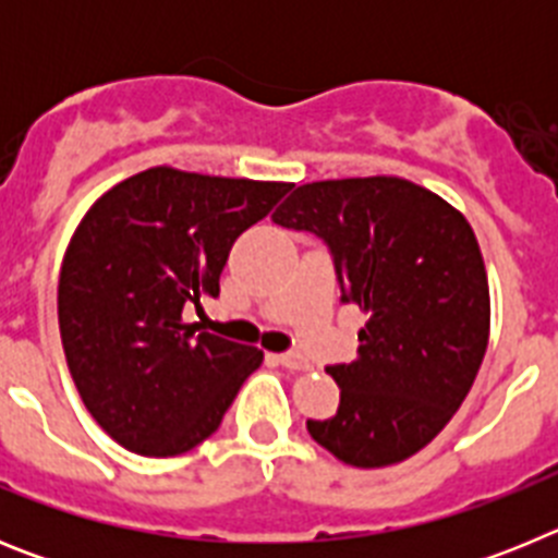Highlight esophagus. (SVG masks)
Instances as JSON below:
<instances>
[{"mask_svg":"<svg viewBox=\"0 0 558 558\" xmlns=\"http://www.w3.org/2000/svg\"><path fill=\"white\" fill-rule=\"evenodd\" d=\"M276 360H279V363H282L284 368H290V372H307V368H310L307 360H304L302 354H295V352L276 354Z\"/></svg>","mask_w":558,"mask_h":558,"instance_id":"1","label":"esophagus"}]
</instances>
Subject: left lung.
I'll return each mask as SVG.
<instances>
[{
	"mask_svg": "<svg viewBox=\"0 0 558 558\" xmlns=\"http://www.w3.org/2000/svg\"><path fill=\"white\" fill-rule=\"evenodd\" d=\"M274 223L327 240L340 302L366 315L357 357L327 368L338 413L307 418L310 436L360 470L416 456L456 416L489 347V279L470 220L413 181L368 175L302 184Z\"/></svg>",
	"mask_w": 558,
	"mask_h": 558,
	"instance_id": "8db88e82",
	"label": "left lung"
}]
</instances>
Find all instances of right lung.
<instances>
[{"mask_svg":"<svg viewBox=\"0 0 558 558\" xmlns=\"http://www.w3.org/2000/svg\"><path fill=\"white\" fill-rule=\"evenodd\" d=\"M290 186L161 165L83 215L61 263L58 327L83 405L117 445L170 458L218 430L263 349L195 335L184 310L220 293L234 240Z\"/></svg>","mask_w":558,"mask_h":558,"instance_id":"obj_1","label":"right lung"}]
</instances>
